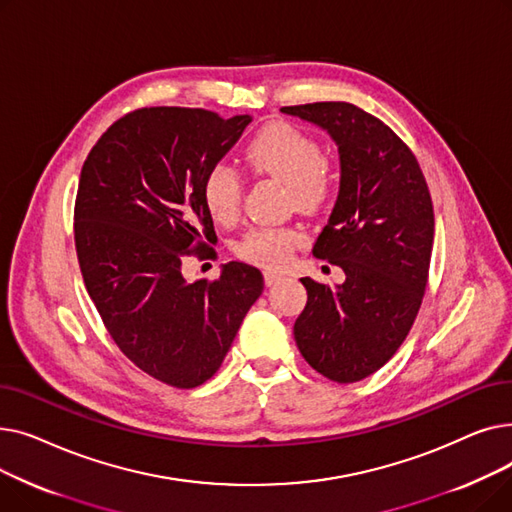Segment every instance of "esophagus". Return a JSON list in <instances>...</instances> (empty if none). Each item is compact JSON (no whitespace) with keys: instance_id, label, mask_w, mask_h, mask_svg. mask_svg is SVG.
Here are the masks:
<instances>
[{"instance_id":"obj_1","label":"esophagus","mask_w":512,"mask_h":512,"mask_svg":"<svg viewBox=\"0 0 512 512\" xmlns=\"http://www.w3.org/2000/svg\"><path fill=\"white\" fill-rule=\"evenodd\" d=\"M282 278H284V274H282V272H276V270H265V272H263V280H265L267 286L278 284Z\"/></svg>"}]
</instances>
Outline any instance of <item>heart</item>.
Instances as JSON below:
<instances>
[{
    "label": "heart",
    "instance_id": "heart-1",
    "mask_svg": "<svg viewBox=\"0 0 512 512\" xmlns=\"http://www.w3.org/2000/svg\"><path fill=\"white\" fill-rule=\"evenodd\" d=\"M242 159L257 174L288 184L294 205L303 211H317L332 195V178L321 161L319 143L290 124H270L259 130L242 151ZM201 195L218 224H232L238 218L242 182L232 166H213L203 178ZM301 242L303 234L297 228L259 226L242 236L236 253L263 267H280Z\"/></svg>",
    "mask_w": 512,
    "mask_h": 512
}]
</instances>
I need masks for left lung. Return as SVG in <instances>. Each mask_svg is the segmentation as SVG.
<instances>
[{
  "label": "left lung",
  "mask_w": 512,
  "mask_h": 512,
  "mask_svg": "<svg viewBox=\"0 0 512 512\" xmlns=\"http://www.w3.org/2000/svg\"><path fill=\"white\" fill-rule=\"evenodd\" d=\"M338 147L340 191L313 255L342 267L336 288L303 278L294 321L305 361L338 384L384 367L419 313L434 247V207L413 151L382 120L346 101L282 107Z\"/></svg>",
  "instance_id": "left-lung-1"
}]
</instances>
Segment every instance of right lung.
Returning <instances> with one entry per match:
<instances>
[{
  "instance_id": "add662e5",
  "label": "right lung",
  "mask_w": 512,
  "mask_h": 512,
  "mask_svg": "<svg viewBox=\"0 0 512 512\" xmlns=\"http://www.w3.org/2000/svg\"><path fill=\"white\" fill-rule=\"evenodd\" d=\"M251 116L143 107L107 128L78 180L74 242L80 272L120 351L174 388L220 369L263 292L253 265L230 261L218 280L186 282L182 261L215 236L203 178Z\"/></svg>"
}]
</instances>
